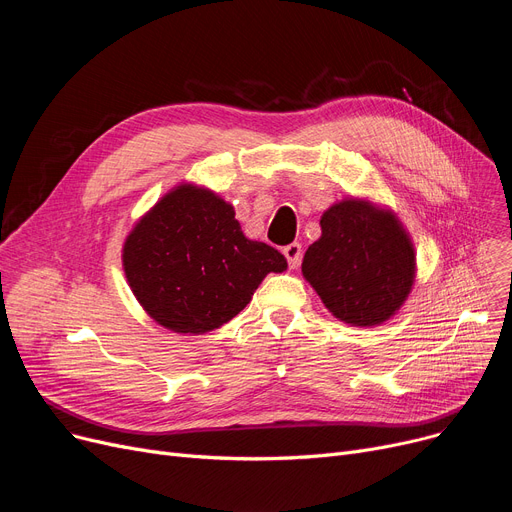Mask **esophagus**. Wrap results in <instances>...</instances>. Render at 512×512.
I'll return each instance as SVG.
<instances>
[{
    "mask_svg": "<svg viewBox=\"0 0 512 512\" xmlns=\"http://www.w3.org/2000/svg\"><path fill=\"white\" fill-rule=\"evenodd\" d=\"M284 257L288 261V267L290 270H297L299 263H301V257H303V247L299 245V242H292V245L284 247Z\"/></svg>",
    "mask_w": 512,
    "mask_h": 512,
    "instance_id": "1",
    "label": "esophagus"
}]
</instances>
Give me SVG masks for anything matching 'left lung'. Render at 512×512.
<instances>
[{"mask_svg": "<svg viewBox=\"0 0 512 512\" xmlns=\"http://www.w3.org/2000/svg\"><path fill=\"white\" fill-rule=\"evenodd\" d=\"M319 224L321 236L303 259L305 280L344 324H384L415 282L409 234L392 213L361 199L332 205Z\"/></svg>", "mask_w": 512, "mask_h": 512, "instance_id": "obj_1", "label": "left lung"}]
</instances>
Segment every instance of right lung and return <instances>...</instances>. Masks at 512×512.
<instances>
[{
	"label": "right lung",
	"mask_w": 512,
	"mask_h": 512,
	"mask_svg": "<svg viewBox=\"0 0 512 512\" xmlns=\"http://www.w3.org/2000/svg\"><path fill=\"white\" fill-rule=\"evenodd\" d=\"M126 280L143 309L178 334H205L245 309L261 280L288 263L249 240L234 207L207 188L180 184L128 234Z\"/></svg>",
	"instance_id": "1"
}]
</instances>
